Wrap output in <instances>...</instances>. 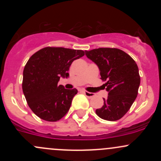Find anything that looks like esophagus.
<instances>
[{"mask_svg": "<svg viewBox=\"0 0 161 161\" xmlns=\"http://www.w3.org/2000/svg\"><path fill=\"white\" fill-rule=\"evenodd\" d=\"M83 93L88 98H92V97L95 96V94L92 93V92H87V91H83Z\"/></svg>", "mask_w": 161, "mask_h": 161, "instance_id": "obj_1", "label": "esophagus"}]
</instances>
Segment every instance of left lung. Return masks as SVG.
<instances>
[{"label":"left lung","mask_w":161,"mask_h":161,"mask_svg":"<svg viewBox=\"0 0 161 161\" xmlns=\"http://www.w3.org/2000/svg\"><path fill=\"white\" fill-rule=\"evenodd\" d=\"M86 55L97 64L104 88L108 92L101 108L96 110L100 118L119 120L129 111L138 95L140 76L136 61L118 48L100 47L87 51Z\"/></svg>","instance_id":"8db88e82"}]
</instances>
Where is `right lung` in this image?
<instances>
[{"label":"right lung","instance_id":"obj_1","mask_svg":"<svg viewBox=\"0 0 161 161\" xmlns=\"http://www.w3.org/2000/svg\"><path fill=\"white\" fill-rule=\"evenodd\" d=\"M85 55L82 50L47 47L32 54L23 70L22 90L29 107L47 121H57L70 109L78 90L58 85L67 78L71 63Z\"/></svg>","mask_w":161,"mask_h":161}]
</instances>
